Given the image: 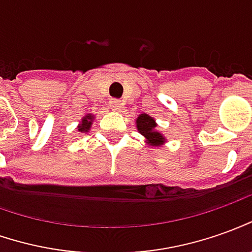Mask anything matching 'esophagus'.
Listing matches in <instances>:
<instances>
[{
    "label": "esophagus",
    "instance_id": "1",
    "mask_svg": "<svg viewBox=\"0 0 252 252\" xmlns=\"http://www.w3.org/2000/svg\"><path fill=\"white\" fill-rule=\"evenodd\" d=\"M122 101L119 100V98H112L111 101H109V105H111V108L115 109V111H118V109H121V107H122Z\"/></svg>",
    "mask_w": 252,
    "mask_h": 252
}]
</instances>
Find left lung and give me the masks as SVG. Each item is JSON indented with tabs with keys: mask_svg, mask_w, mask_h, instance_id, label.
<instances>
[{
	"mask_svg": "<svg viewBox=\"0 0 252 252\" xmlns=\"http://www.w3.org/2000/svg\"><path fill=\"white\" fill-rule=\"evenodd\" d=\"M155 121L147 114H141L137 118V129H138V131L143 136L147 137V140H148L151 145L158 147V145L164 143V137L159 131H155Z\"/></svg>",
	"mask_w": 252,
	"mask_h": 252,
	"instance_id": "8db88e82",
	"label": "left lung"
}]
</instances>
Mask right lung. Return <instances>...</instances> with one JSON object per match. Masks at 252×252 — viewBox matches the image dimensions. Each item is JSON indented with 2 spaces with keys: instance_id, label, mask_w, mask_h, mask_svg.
<instances>
[{
  "instance_id": "1",
  "label": "right lung",
  "mask_w": 252,
  "mask_h": 252,
  "mask_svg": "<svg viewBox=\"0 0 252 252\" xmlns=\"http://www.w3.org/2000/svg\"><path fill=\"white\" fill-rule=\"evenodd\" d=\"M92 119H93V116L92 115H86L85 118L82 119V125L78 127V130L79 131H88V130L90 129V126H92Z\"/></svg>"
}]
</instances>
